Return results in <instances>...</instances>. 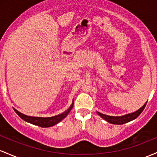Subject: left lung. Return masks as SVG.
Here are the masks:
<instances>
[{
  "label": "left lung",
  "mask_w": 157,
  "mask_h": 157,
  "mask_svg": "<svg viewBox=\"0 0 157 157\" xmlns=\"http://www.w3.org/2000/svg\"><path fill=\"white\" fill-rule=\"evenodd\" d=\"M147 102L144 104L140 108V109H138L137 111H134L133 113H128V114L122 115V116H118V117H113V116H109V115L103 114L98 111H97V113L100 117L105 120V121L111 124H114V125H122V124L126 123V122H128L132 120H135L136 118H137L140 114L142 112L144 109H145V105H146Z\"/></svg>",
  "instance_id": "obj_1"
}]
</instances>
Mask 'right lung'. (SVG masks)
Segmentation results:
<instances>
[{"label":"right lung","mask_w":157,"mask_h":157,"mask_svg":"<svg viewBox=\"0 0 157 157\" xmlns=\"http://www.w3.org/2000/svg\"><path fill=\"white\" fill-rule=\"evenodd\" d=\"M74 105V100L72 101V104L70 105V107L65 111L64 112L61 113L60 114L56 115L54 117H31L28 116V115L23 114V113H21L20 111L14 109V111H15L16 113L21 117L22 120H24L27 122H29V123L33 124V125L40 126V127L42 128H48V127H52L57 125V123H59L60 121H62L65 117H67V115L69 113L71 110L72 109Z\"/></svg>","instance_id":"right-lung-1"}]
</instances>
